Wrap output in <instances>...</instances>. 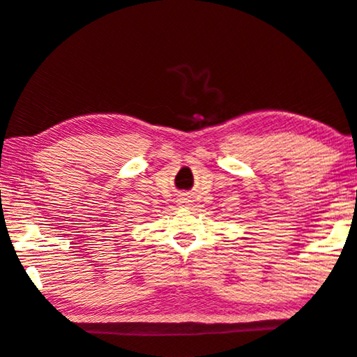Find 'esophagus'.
<instances>
[{
    "label": "esophagus",
    "instance_id": "esophagus-1",
    "mask_svg": "<svg viewBox=\"0 0 357 357\" xmlns=\"http://www.w3.org/2000/svg\"><path fill=\"white\" fill-rule=\"evenodd\" d=\"M184 200H188V199H184Z\"/></svg>",
    "mask_w": 357,
    "mask_h": 357
}]
</instances>
